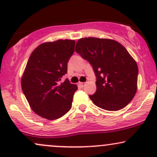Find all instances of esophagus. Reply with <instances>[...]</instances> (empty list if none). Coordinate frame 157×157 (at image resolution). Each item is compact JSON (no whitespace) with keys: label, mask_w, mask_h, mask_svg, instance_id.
<instances>
[{"label":"esophagus","mask_w":157,"mask_h":157,"mask_svg":"<svg viewBox=\"0 0 157 157\" xmlns=\"http://www.w3.org/2000/svg\"><path fill=\"white\" fill-rule=\"evenodd\" d=\"M79 86H80V87L81 88L84 87V86H86V82H80V83H79Z\"/></svg>","instance_id":"esophagus-1"}]
</instances>
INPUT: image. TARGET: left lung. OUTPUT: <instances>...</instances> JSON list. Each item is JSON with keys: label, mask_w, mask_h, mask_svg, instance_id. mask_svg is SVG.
<instances>
[{"label": "left lung", "mask_w": 157, "mask_h": 157, "mask_svg": "<svg viewBox=\"0 0 157 157\" xmlns=\"http://www.w3.org/2000/svg\"><path fill=\"white\" fill-rule=\"evenodd\" d=\"M75 51L88 60L96 75L97 91L89 95L94 105L107 111L125 108L137 89L138 66L126 48L111 39H79Z\"/></svg>", "instance_id": "1"}]
</instances>
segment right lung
Segmentation results:
<instances>
[{"label":"right lung","mask_w":157,"mask_h":157,"mask_svg":"<svg viewBox=\"0 0 157 157\" xmlns=\"http://www.w3.org/2000/svg\"><path fill=\"white\" fill-rule=\"evenodd\" d=\"M73 40L44 43L32 52L21 78V88L34 112L53 120L60 118L71 107L77 85L68 79L67 63L75 52Z\"/></svg>","instance_id":"add662e5"}]
</instances>
